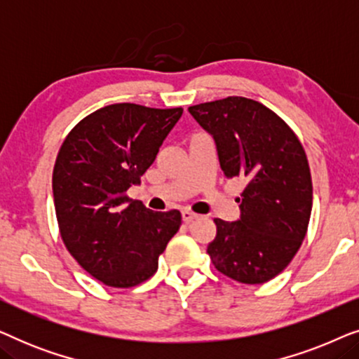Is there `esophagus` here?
Returning <instances> with one entry per match:
<instances>
[{"label": "esophagus", "instance_id": "34e87169", "mask_svg": "<svg viewBox=\"0 0 359 359\" xmlns=\"http://www.w3.org/2000/svg\"><path fill=\"white\" fill-rule=\"evenodd\" d=\"M181 217H183V220H184L186 224H191V222H193V220L199 219V215L194 214V212H191V210H183V212H181Z\"/></svg>", "mask_w": 359, "mask_h": 359}]
</instances>
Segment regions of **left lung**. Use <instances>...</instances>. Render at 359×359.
<instances>
[{"label":"left lung","instance_id":"1","mask_svg":"<svg viewBox=\"0 0 359 359\" xmlns=\"http://www.w3.org/2000/svg\"><path fill=\"white\" fill-rule=\"evenodd\" d=\"M189 114L212 135L225 178L245 186L240 219H214L217 235L208 253L225 276L263 284L291 263L306 237L312 180L301 142L281 117L242 96L203 102Z\"/></svg>","mask_w":359,"mask_h":359}]
</instances>
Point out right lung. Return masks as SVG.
Masks as SVG:
<instances>
[{"label": "right lung", "instance_id": "obj_1", "mask_svg": "<svg viewBox=\"0 0 359 359\" xmlns=\"http://www.w3.org/2000/svg\"><path fill=\"white\" fill-rule=\"evenodd\" d=\"M181 114V107L111 104L78 122L60 147L52 188L62 240L106 286L132 287L154 276L178 232L180 210L154 212L126 193L140 184Z\"/></svg>", "mask_w": 359, "mask_h": 359}]
</instances>
